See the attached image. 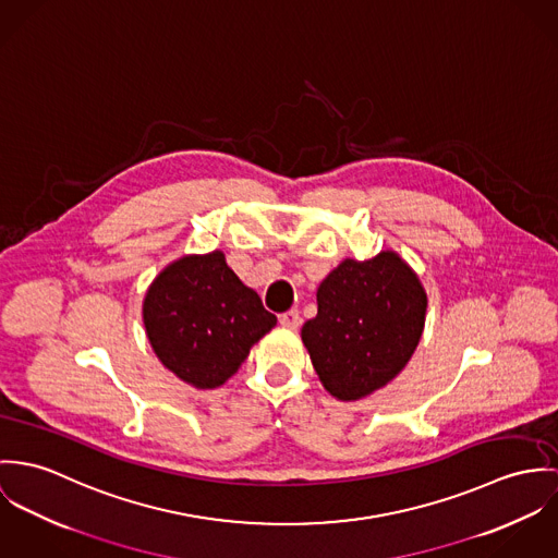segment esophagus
<instances>
[{
    "mask_svg": "<svg viewBox=\"0 0 558 558\" xmlns=\"http://www.w3.org/2000/svg\"><path fill=\"white\" fill-rule=\"evenodd\" d=\"M280 325L284 327H291V329H298L302 325V316H300V310L291 308L284 314H280Z\"/></svg>",
    "mask_w": 558,
    "mask_h": 558,
    "instance_id": "obj_1",
    "label": "esophagus"
}]
</instances>
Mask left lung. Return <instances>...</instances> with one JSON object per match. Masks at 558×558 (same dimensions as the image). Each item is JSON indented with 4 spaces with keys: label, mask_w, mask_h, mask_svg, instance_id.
<instances>
[{
    "label": "left lung",
    "mask_w": 558,
    "mask_h": 558,
    "mask_svg": "<svg viewBox=\"0 0 558 558\" xmlns=\"http://www.w3.org/2000/svg\"><path fill=\"white\" fill-rule=\"evenodd\" d=\"M316 302L302 340L320 383L338 400H360L407 366L428 304L420 278L393 252L342 260L320 282Z\"/></svg>",
    "instance_id": "8db88e82"
}]
</instances>
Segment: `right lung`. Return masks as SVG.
Wrapping results in <instances>:
<instances>
[{"label":"right lung","instance_id":"add662e5","mask_svg":"<svg viewBox=\"0 0 558 558\" xmlns=\"http://www.w3.org/2000/svg\"><path fill=\"white\" fill-rule=\"evenodd\" d=\"M143 320L160 362L198 389L222 385L276 325L218 250L169 265L145 295Z\"/></svg>","mask_w":558,"mask_h":558}]
</instances>
